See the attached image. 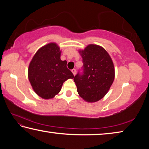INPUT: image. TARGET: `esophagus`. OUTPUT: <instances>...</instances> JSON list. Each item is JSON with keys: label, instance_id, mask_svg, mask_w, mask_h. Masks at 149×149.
<instances>
[{"label": "esophagus", "instance_id": "34e87169", "mask_svg": "<svg viewBox=\"0 0 149 149\" xmlns=\"http://www.w3.org/2000/svg\"><path fill=\"white\" fill-rule=\"evenodd\" d=\"M72 72L73 73V74H74V75H75V74H76V70L75 69H73L72 70Z\"/></svg>", "mask_w": 149, "mask_h": 149}]
</instances>
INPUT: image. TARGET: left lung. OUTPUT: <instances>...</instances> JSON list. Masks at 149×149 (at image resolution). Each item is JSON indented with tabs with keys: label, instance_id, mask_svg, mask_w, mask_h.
<instances>
[{
	"label": "left lung",
	"instance_id": "left-lung-1",
	"mask_svg": "<svg viewBox=\"0 0 149 149\" xmlns=\"http://www.w3.org/2000/svg\"><path fill=\"white\" fill-rule=\"evenodd\" d=\"M79 52L83 58V73L74 81L77 93L85 101L95 102L102 99L114 79V66L107 50L97 45H89Z\"/></svg>",
	"mask_w": 149,
	"mask_h": 149
}]
</instances>
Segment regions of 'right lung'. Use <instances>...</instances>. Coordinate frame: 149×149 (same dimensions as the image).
Masks as SVG:
<instances>
[{
	"instance_id": "right-lung-1",
	"label": "right lung",
	"mask_w": 149,
	"mask_h": 149,
	"mask_svg": "<svg viewBox=\"0 0 149 149\" xmlns=\"http://www.w3.org/2000/svg\"><path fill=\"white\" fill-rule=\"evenodd\" d=\"M61 51L55 42H50L37 50L30 62L28 78L33 89L44 99L58 94L65 81L73 79L66 60L60 59Z\"/></svg>"
}]
</instances>
